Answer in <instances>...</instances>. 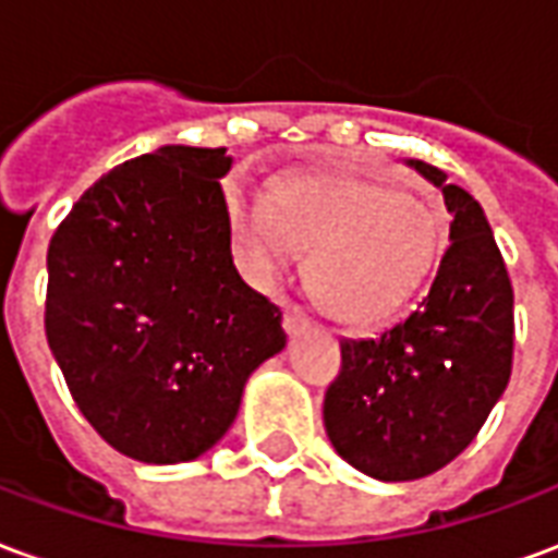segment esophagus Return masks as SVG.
<instances>
[{
    "label": "esophagus",
    "mask_w": 558,
    "mask_h": 558,
    "mask_svg": "<svg viewBox=\"0 0 558 558\" xmlns=\"http://www.w3.org/2000/svg\"><path fill=\"white\" fill-rule=\"evenodd\" d=\"M283 328H287V335H302L311 328V316L304 314L299 304H287V311H283Z\"/></svg>",
    "instance_id": "obj_1"
}]
</instances>
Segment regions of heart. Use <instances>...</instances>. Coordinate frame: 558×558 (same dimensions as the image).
<instances>
[{
  "label": "heart",
  "instance_id": "obj_1",
  "mask_svg": "<svg viewBox=\"0 0 558 558\" xmlns=\"http://www.w3.org/2000/svg\"><path fill=\"white\" fill-rule=\"evenodd\" d=\"M230 218L251 278H278L292 251L311 256L316 302L352 328H376L398 314L439 247L436 218L418 196L340 170L280 179L266 208L235 196Z\"/></svg>",
  "mask_w": 558,
  "mask_h": 558
}]
</instances>
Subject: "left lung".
<instances>
[{"instance_id":"left-lung-1","label":"left lung","mask_w":558,"mask_h":558,"mask_svg":"<svg viewBox=\"0 0 558 558\" xmlns=\"http://www.w3.org/2000/svg\"><path fill=\"white\" fill-rule=\"evenodd\" d=\"M451 211L436 278L418 307L379 338L343 340L323 421L335 451L379 481L448 466L511 379L514 290L478 199L442 170L407 160Z\"/></svg>"}]
</instances>
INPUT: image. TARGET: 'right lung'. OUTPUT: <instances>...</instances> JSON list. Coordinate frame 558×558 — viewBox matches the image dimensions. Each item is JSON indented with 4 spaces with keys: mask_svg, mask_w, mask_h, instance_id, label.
Instances as JSON below:
<instances>
[{
    "mask_svg": "<svg viewBox=\"0 0 558 558\" xmlns=\"http://www.w3.org/2000/svg\"><path fill=\"white\" fill-rule=\"evenodd\" d=\"M227 148L160 146L80 196L50 239L44 328L71 398L140 463L206 454L287 347L232 266Z\"/></svg>",
    "mask_w": 558,
    "mask_h": 558,
    "instance_id": "add662e5",
    "label": "right lung"
}]
</instances>
